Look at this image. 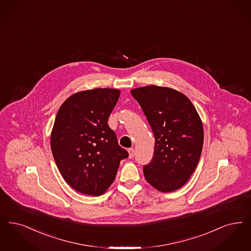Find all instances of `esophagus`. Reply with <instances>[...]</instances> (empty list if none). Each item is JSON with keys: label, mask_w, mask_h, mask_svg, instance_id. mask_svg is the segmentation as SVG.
I'll use <instances>...</instances> for the list:
<instances>
[{"label": "esophagus", "mask_w": 251, "mask_h": 251, "mask_svg": "<svg viewBox=\"0 0 251 251\" xmlns=\"http://www.w3.org/2000/svg\"><path fill=\"white\" fill-rule=\"evenodd\" d=\"M128 152H129V158L132 159L134 157V150L133 149H129Z\"/></svg>", "instance_id": "obj_1"}]
</instances>
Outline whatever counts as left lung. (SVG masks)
Masks as SVG:
<instances>
[{
    "instance_id": "1",
    "label": "left lung",
    "mask_w": 251,
    "mask_h": 251,
    "mask_svg": "<svg viewBox=\"0 0 251 251\" xmlns=\"http://www.w3.org/2000/svg\"><path fill=\"white\" fill-rule=\"evenodd\" d=\"M155 136L154 154L144 176L162 192L184 186L195 170L203 144L202 123L190 99L177 90L147 86L130 90Z\"/></svg>"
}]
</instances>
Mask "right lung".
<instances>
[{
    "label": "right lung",
    "instance_id": "add662e5",
    "mask_svg": "<svg viewBox=\"0 0 251 251\" xmlns=\"http://www.w3.org/2000/svg\"><path fill=\"white\" fill-rule=\"evenodd\" d=\"M115 89L73 94L58 111L51 151L59 171L74 190L99 196L110 187L121 160L129 157L107 124L120 98Z\"/></svg>",
    "mask_w": 251,
    "mask_h": 251
}]
</instances>
